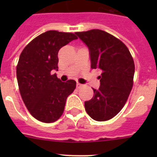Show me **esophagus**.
<instances>
[{"label": "esophagus", "mask_w": 157, "mask_h": 157, "mask_svg": "<svg viewBox=\"0 0 157 157\" xmlns=\"http://www.w3.org/2000/svg\"><path fill=\"white\" fill-rule=\"evenodd\" d=\"M76 87H77L78 89H80L81 87H82V84H80V83L78 82L77 84H76Z\"/></svg>", "instance_id": "obj_1"}]
</instances>
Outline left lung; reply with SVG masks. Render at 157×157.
I'll return each mask as SVG.
<instances>
[{"label":"left lung","instance_id":"1","mask_svg":"<svg viewBox=\"0 0 157 157\" xmlns=\"http://www.w3.org/2000/svg\"><path fill=\"white\" fill-rule=\"evenodd\" d=\"M88 47L91 68L101 74L98 90L85 101V109L96 121H107L121 111L133 86L134 63L130 51L120 40L104 30L76 32Z\"/></svg>","mask_w":157,"mask_h":157}]
</instances>
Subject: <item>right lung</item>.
Listing matches in <instances>:
<instances>
[{
	"mask_svg": "<svg viewBox=\"0 0 157 157\" xmlns=\"http://www.w3.org/2000/svg\"><path fill=\"white\" fill-rule=\"evenodd\" d=\"M78 37L72 33L48 30L23 48L16 67L22 99L32 116L43 123H53L63 114L66 100L76 82H61L58 71V52Z\"/></svg>",
	"mask_w": 157,
	"mask_h": 157,
	"instance_id": "add662e5",
	"label": "right lung"
}]
</instances>
